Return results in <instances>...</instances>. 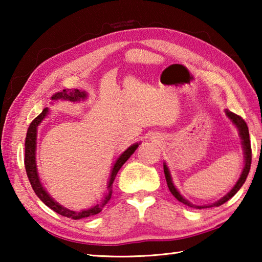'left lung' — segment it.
I'll return each mask as SVG.
<instances>
[{"instance_id": "1", "label": "left lung", "mask_w": 262, "mask_h": 262, "mask_svg": "<svg viewBox=\"0 0 262 262\" xmlns=\"http://www.w3.org/2000/svg\"><path fill=\"white\" fill-rule=\"evenodd\" d=\"M225 114H227V117L230 119V120L232 121L233 125L238 128L239 136H241V139H242V145H243V150H244V157H245V165H244L242 174H241V177H239V179H238V181L236 183V185L233 186V188L230 190V192L227 195H225V196L220 199V200L216 201L215 203H211V205L198 206V205H193V203H190L188 200H186V199L183 196V195L179 193V190L176 188L173 181H172L170 170H168L166 163H164V173H165V179H166L168 189H170V192L177 199V200L180 201L181 203H184V205H186V206L192 207V208H196V209H203V208L219 207L221 205H223V203H225L228 200H230V199H231L233 195L236 194L239 189H241V187L244 185V183H245V180L247 178L248 172H250V167H251V162H252V150H251L250 134H248V127L246 125V122L244 121V119L242 117H239V115L234 114L232 112H230L229 110H225Z\"/></svg>"}]
</instances>
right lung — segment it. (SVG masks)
Returning a JSON list of instances; mask_svg holds the SVG:
<instances>
[{
  "mask_svg": "<svg viewBox=\"0 0 262 262\" xmlns=\"http://www.w3.org/2000/svg\"><path fill=\"white\" fill-rule=\"evenodd\" d=\"M88 97L85 91H79L77 89H64L63 91L61 92H56L55 95H53L52 99L53 100H67V101H81L84 100ZM48 114V108H43L42 112L38 115L34 120L31 122V125L28 129V133H26V139H25V158H24V164H25V170H26V174H28V178L30 180V184L32 186V188L34 190V193L37 194V196L40 199V200L45 203L47 207H50L51 209L54 210L57 214H60L64 217H69V219L73 220H81V219H85V217L92 216V215H97L103 210L104 206L110 201L111 195H112V185L113 181L117 177V173L120 170L121 166L125 164L128 158H129L133 154H134L135 150L139 147L140 143H135L130 145L129 148L125 150L119 158L115 161L112 172H111L110 176V180L107 184V189H108V194L105 195V199L100 203H97L96 206L89 208V209L85 210H81V211H74L67 209V208L62 207L59 205L54 199H52L50 194L46 192V189L43 188V186L40 183V179H39L38 176V170H37V164H35V147H37V130H38V126L40 125L41 121L47 117Z\"/></svg>",
  "mask_w": 262,
  "mask_h": 262,
  "instance_id": "add662e5",
  "label": "right lung"
}]
</instances>
